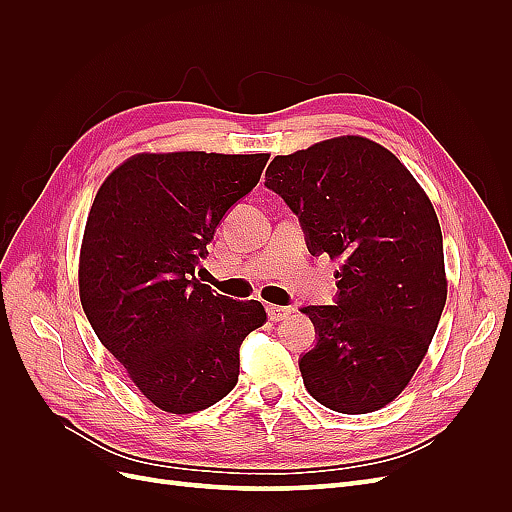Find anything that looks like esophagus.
<instances>
[{
	"label": "esophagus",
	"mask_w": 512,
	"mask_h": 512,
	"mask_svg": "<svg viewBox=\"0 0 512 512\" xmlns=\"http://www.w3.org/2000/svg\"><path fill=\"white\" fill-rule=\"evenodd\" d=\"M267 314L273 322H280V320H286L290 309L288 307H282V305H267Z\"/></svg>",
	"instance_id": "1"
}]
</instances>
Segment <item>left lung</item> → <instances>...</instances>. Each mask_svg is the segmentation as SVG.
<instances>
[{"mask_svg": "<svg viewBox=\"0 0 512 512\" xmlns=\"http://www.w3.org/2000/svg\"><path fill=\"white\" fill-rule=\"evenodd\" d=\"M265 185L299 218L309 254L342 258L333 305L301 307L316 329L299 359L307 393L344 414L386 406L421 365L446 303L442 230L427 194L363 136L275 156Z\"/></svg>", "mask_w": 512, "mask_h": 512, "instance_id": "left-lung-1", "label": "left lung"}]
</instances>
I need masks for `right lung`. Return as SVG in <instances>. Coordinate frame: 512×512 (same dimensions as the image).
Returning <instances> with one entry per match:
<instances>
[{
    "instance_id": "1",
    "label": "right lung",
    "mask_w": 512,
    "mask_h": 512,
    "mask_svg": "<svg viewBox=\"0 0 512 512\" xmlns=\"http://www.w3.org/2000/svg\"><path fill=\"white\" fill-rule=\"evenodd\" d=\"M269 153H141L106 177L81 247V303L102 346L153 406L190 414L239 380V348L262 327L260 301L196 280L230 207L250 194Z\"/></svg>"
}]
</instances>
